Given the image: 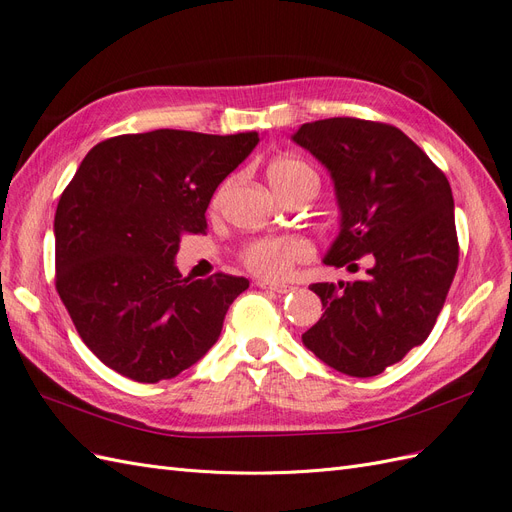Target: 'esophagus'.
Masks as SVG:
<instances>
[{"mask_svg": "<svg viewBox=\"0 0 512 512\" xmlns=\"http://www.w3.org/2000/svg\"><path fill=\"white\" fill-rule=\"evenodd\" d=\"M258 288H265V290H273L277 294H286V292H292L294 286L290 284H273V282H258Z\"/></svg>", "mask_w": 512, "mask_h": 512, "instance_id": "1", "label": "esophagus"}]
</instances>
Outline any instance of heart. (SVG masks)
<instances>
[{"label":"heart","mask_w":512,"mask_h":512,"mask_svg":"<svg viewBox=\"0 0 512 512\" xmlns=\"http://www.w3.org/2000/svg\"><path fill=\"white\" fill-rule=\"evenodd\" d=\"M309 177H316V173L297 158H282L269 166V181L277 194H284L292 185ZM309 256H312V245L297 235L252 239L239 250L243 267L265 280H284L294 265L305 262Z\"/></svg>","instance_id":"b5f03b06"}]
</instances>
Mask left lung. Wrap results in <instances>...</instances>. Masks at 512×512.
Returning a JSON list of instances; mask_svg holds the SVG:
<instances>
[{
	"mask_svg": "<svg viewBox=\"0 0 512 512\" xmlns=\"http://www.w3.org/2000/svg\"><path fill=\"white\" fill-rule=\"evenodd\" d=\"M292 141L331 170L342 230L324 262L363 280L312 284L322 318L303 333L320 361L354 378L378 376L429 337L459 262L453 192L427 153L391 123L331 117Z\"/></svg>",
	"mask_w": 512,
	"mask_h": 512,
	"instance_id": "1",
	"label": "left lung"
}]
</instances>
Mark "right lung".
Here are the masks:
<instances>
[{
  "instance_id": "add662e5",
  "label": "right lung",
  "mask_w": 512,
  "mask_h": 512,
  "mask_svg": "<svg viewBox=\"0 0 512 512\" xmlns=\"http://www.w3.org/2000/svg\"><path fill=\"white\" fill-rule=\"evenodd\" d=\"M256 145V132L153 130L87 153L55 213V288L106 367L156 384L218 342L250 282L228 273L192 282L175 254L185 232H207L215 188Z\"/></svg>"
}]
</instances>
